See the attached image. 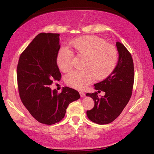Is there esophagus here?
<instances>
[{
  "instance_id": "34e87169",
  "label": "esophagus",
  "mask_w": 154,
  "mask_h": 154,
  "mask_svg": "<svg viewBox=\"0 0 154 154\" xmlns=\"http://www.w3.org/2000/svg\"><path fill=\"white\" fill-rule=\"evenodd\" d=\"M80 96L82 97H85V94L83 92H80Z\"/></svg>"
}]
</instances>
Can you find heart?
I'll return each mask as SVG.
<instances>
[{
    "instance_id": "heart-1",
    "label": "heart",
    "mask_w": 154,
    "mask_h": 154,
    "mask_svg": "<svg viewBox=\"0 0 154 154\" xmlns=\"http://www.w3.org/2000/svg\"><path fill=\"white\" fill-rule=\"evenodd\" d=\"M78 56L85 57L83 71H73L66 76L67 84L74 88L83 90L94 80L109 76L118 62V51L114 45L95 36H84L72 40L69 44ZM73 53L67 48L60 49L57 63L63 72L72 67Z\"/></svg>"
}]
</instances>
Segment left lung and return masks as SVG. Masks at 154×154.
<instances>
[{"instance_id": "left-lung-1", "label": "left lung", "mask_w": 154, "mask_h": 154, "mask_svg": "<svg viewBox=\"0 0 154 154\" xmlns=\"http://www.w3.org/2000/svg\"><path fill=\"white\" fill-rule=\"evenodd\" d=\"M118 62L110 75L94 85L96 90L105 92L99 97L96 92L87 93L94 101V108L87 111L92 122L105 125L112 122L122 112L132 96L134 80V68L131 54L124 45L117 42Z\"/></svg>"}]
</instances>
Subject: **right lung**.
<instances>
[{"label": "right lung", "instance_id": "1", "mask_svg": "<svg viewBox=\"0 0 154 154\" xmlns=\"http://www.w3.org/2000/svg\"><path fill=\"white\" fill-rule=\"evenodd\" d=\"M59 34H38L20 54L17 82L23 104L36 120L53 125L65 116L68 105L80 99L79 92L65 87L58 94L49 87L61 78L57 63L60 48Z\"/></svg>", "mask_w": 154, "mask_h": 154}]
</instances>
